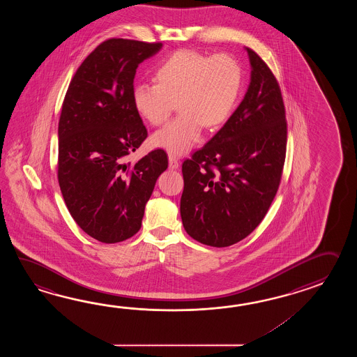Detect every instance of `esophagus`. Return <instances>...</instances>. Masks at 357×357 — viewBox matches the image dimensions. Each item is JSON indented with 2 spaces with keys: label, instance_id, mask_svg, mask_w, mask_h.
Segmentation results:
<instances>
[{
  "label": "esophagus",
  "instance_id": "1",
  "mask_svg": "<svg viewBox=\"0 0 357 357\" xmlns=\"http://www.w3.org/2000/svg\"><path fill=\"white\" fill-rule=\"evenodd\" d=\"M168 166H169L171 169H177L178 168L180 163H178V160L176 158L175 155H172V154L168 155Z\"/></svg>",
  "mask_w": 357,
  "mask_h": 357
}]
</instances>
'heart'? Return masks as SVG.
Returning a JSON list of instances; mask_svg holds the SVG:
<instances>
[{"label": "heart", "instance_id": "b5f03b06", "mask_svg": "<svg viewBox=\"0 0 357 357\" xmlns=\"http://www.w3.org/2000/svg\"><path fill=\"white\" fill-rule=\"evenodd\" d=\"M155 82L137 84L134 107L145 121L160 126L178 105L182 114L153 135V144L181 155L200 140L204 126L217 129L227 121L241 91L243 70L231 54L181 50L160 63Z\"/></svg>", "mask_w": 357, "mask_h": 357}]
</instances>
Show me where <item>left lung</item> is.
<instances>
[{
	"label": "left lung",
	"mask_w": 357,
	"mask_h": 357,
	"mask_svg": "<svg viewBox=\"0 0 357 357\" xmlns=\"http://www.w3.org/2000/svg\"><path fill=\"white\" fill-rule=\"evenodd\" d=\"M243 102L206 143L183 160L182 223L197 243L227 248L258 227L280 188L287 121L281 88L251 48Z\"/></svg>",
	"instance_id": "1"
}]
</instances>
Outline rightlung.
I'll use <instances>...</instances> for the list:
<instances>
[{"label": "right lung", "instance_id": "right-lung-1", "mask_svg": "<svg viewBox=\"0 0 357 357\" xmlns=\"http://www.w3.org/2000/svg\"><path fill=\"white\" fill-rule=\"evenodd\" d=\"M162 43L109 38L76 70L59 121L57 178L68 212L100 243L128 240L142 227L145 204L167 154L155 149L126 162L148 137L134 102L140 62Z\"/></svg>", "mask_w": 357, "mask_h": 357}]
</instances>
